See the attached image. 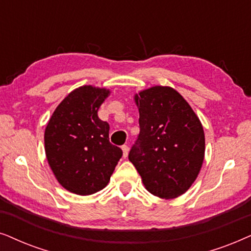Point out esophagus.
<instances>
[{
	"label": "esophagus",
	"mask_w": 251,
	"mask_h": 251,
	"mask_svg": "<svg viewBox=\"0 0 251 251\" xmlns=\"http://www.w3.org/2000/svg\"><path fill=\"white\" fill-rule=\"evenodd\" d=\"M122 150H123V156L125 157H127V155H128V151H129V148H128V146H126V145H124L123 147H122Z\"/></svg>",
	"instance_id": "1"
}]
</instances>
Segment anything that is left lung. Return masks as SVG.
<instances>
[{"instance_id":"left-lung-1","label":"left lung","mask_w":251,"mask_h":251,"mask_svg":"<svg viewBox=\"0 0 251 251\" xmlns=\"http://www.w3.org/2000/svg\"><path fill=\"white\" fill-rule=\"evenodd\" d=\"M140 134L128 159L146 189L160 199L185 194L201 171L205 138L201 120L188 102L169 86L134 95Z\"/></svg>"}]
</instances>
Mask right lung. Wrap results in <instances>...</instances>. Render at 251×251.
Listing matches in <instances>:
<instances>
[{
    "label": "right lung",
    "mask_w": 251,
    "mask_h": 251,
    "mask_svg": "<svg viewBox=\"0 0 251 251\" xmlns=\"http://www.w3.org/2000/svg\"><path fill=\"white\" fill-rule=\"evenodd\" d=\"M109 89L78 87L57 105L45 131V150L51 171L66 190L91 195L110 181L122 149L109 141V124L98 111Z\"/></svg>",
    "instance_id": "obj_1"
}]
</instances>
